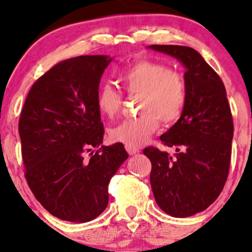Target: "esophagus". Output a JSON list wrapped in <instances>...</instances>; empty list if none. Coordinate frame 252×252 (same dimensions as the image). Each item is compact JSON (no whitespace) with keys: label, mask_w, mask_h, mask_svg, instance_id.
<instances>
[{"label":"esophagus","mask_w":252,"mask_h":252,"mask_svg":"<svg viewBox=\"0 0 252 252\" xmlns=\"http://www.w3.org/2000/svg\"><path fill=\"white\" fill-rule=\"evenodd\" d=\"M126 150L128 151L129 155H135L139 152L138 147H133V146H126Z\"/></svg>","instance_id":"obj_1"}]
</instances>
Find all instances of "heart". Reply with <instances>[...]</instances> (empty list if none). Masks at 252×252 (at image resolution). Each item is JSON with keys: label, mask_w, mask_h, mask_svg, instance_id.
Masks as SVG:
<instances>
[{"label": "heart", "mask_w": 252, "mask_h": 252, "mask_svg": "<svg viewBox=\"0 0 252 252\" xmlns=\"http://www.w3.org/2000/svg\"><path fill=\"white\" fill-rule=\"evenodd\" d=\"M117 81L128 94H140L139 112L134 119H126L110 129L113 141L126 146H140L157 130L159 119L163 123L178 121L188 98L187 81L178 70L162 62L141 60L122 68ZM122 105V95L113 88L101 86L96 97L97 110L105 118L117 116Z\"/></svg>", "instance_id": "b5f03b06"}]
</instances>
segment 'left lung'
Masks as SVG:
<instances>
[{
    "instance_id": "left-lung-1",
    "label": "left lung",
    "mask_w": 252,
    "mask_h": 252,
    "mask_svg": "<svg viewBox=\"0 0 252 252\" xmlns=\"http://www.w3.org/2000/svg\"><path fill=\"white\" fill-rule=\"evenodd\" d=\"M185 68L188 98L177 123L159 140L175 146V157L156 147L144 155L152 164L150 173L155 200L163 212L177 218L206 210L220 196L229 173L234 128L224 84L194 48L151 45Z\"/></svg>"
}]
</instances>
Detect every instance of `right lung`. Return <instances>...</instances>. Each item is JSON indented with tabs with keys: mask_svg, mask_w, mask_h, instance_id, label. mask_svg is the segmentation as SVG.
Instances as JSON below:
<instances>
[{
	"mask_svg": "<svg viewBox=\"0 0 252 252\" xmlns=\"http://www.w3.org/2000/svg\"><path fill=\"white\" fill-rule=\"evenodd\" d=\"M111 61L102 55L62 61L32 84L23 106L25 178L37 201L60 220L85 223L100 216L108 183L128 158L121 142L101 146L105 130L96 97Z\"/></svg>",
	"mask_w": 252,
	"mask_h": 252,
	"instance_id": "obj_1",
	"label": "right lung"
}]
</instances>
